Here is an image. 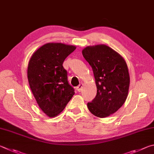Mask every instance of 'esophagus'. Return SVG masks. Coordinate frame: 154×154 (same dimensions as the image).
Instances as JSON below:
<instances>
[{"label":"esophagus","instance_id":"34e87169","mask_svg":"<svg viewBox=\"0 0 154 154\" xmlns=\"http://www.w3.org/2000/svg\"><path fill=\"white\" fill-rule=\"evenodd\" d=\"M83 87V83H80V84L77 87V91H79V92L82 91Z\"/></svg>","mask_w":154,"mask_h":154}]
</instances>
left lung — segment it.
I'll list each match as a JSON object with an SVG mask.
<instances>
[{"instance_id":"8db88e82","label":"left lung","mask_w":154,"mask_h":154,"mask_svg":"<svg viewBox=\"0 0 154 154\" xmlns=\"http://www.w3.org/2000/svg\"><path fill=\"white\" fill-rule=\"evenodd\" d=\"M82 54L93 70L97 94L88 103L90 112L106 118L119 110L128 96L130 76L122 56L105 44L87 46Z\"/></svg>"}]
</instances>
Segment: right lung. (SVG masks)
I'll return each instance as SVG.
<instances>
[{"label": "right lung", "instance_id": "add662e5", "mask_svg": "<svg viewBox=\"0 0 154 154\" xmlns=\"http://www.w3.org/2000/svg\"><path fill=\"white\" fill-rule=\"evenodd\" d=\"M76 46L47 43L33 53L27 66V79L39 107L50 118L58 116L75 94L63 64Z\"/></svg>", "mask_w": 154, "mask_h": 154}]
</instances>
